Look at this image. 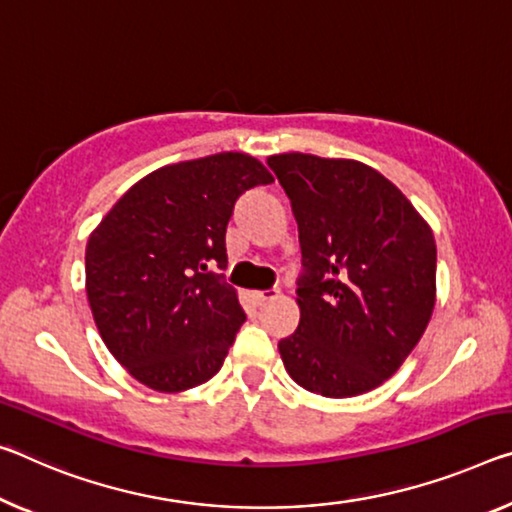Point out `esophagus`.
<instances>
[{
    "instance_id": "obj_1",
    "label": "esophagus",
    "mask_w": 512,
    "mask_h": 512,
    "mask_svg": "<svg viewBox=\"0 0 512 512\" xmlns=\"http://www.w3.org/2000/svg\"><path fill=\"white\" fill-rule=\"evenodd\" d=\"M278 294H280L278 289H264V291H253V298L259 305H264V303H269V300L278 298Z\"/></svg>"
}]
</instances>
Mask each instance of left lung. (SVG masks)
I'll use <instances>...</instances> for the list:
<instances>
[{"instance_id": "8db88e82", "label": "left lung", "mask_w": 512, "mask_h": 512, "mask_svg": "<svg viewBox=\"0 0 512 512\" xmlns=\"http://www.w3.org/2000/svg\"><path fill=\"white\" fill-rule=\"evenodd\" d=\"M266 164L291 200L303 253L300 323L278 344L285 369L328 399L371 392L394 376L431 321L433 230L360 161L285 152Z\"/></svg>"}]
</instances>
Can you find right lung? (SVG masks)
<instances>
[{
  "instance_id": "1",
  "label": "right lung",
  "mask_w": 512,
  "mask_h": 512,
  "mask_svg": "<svg viewBox=\"0 0 512 512\" xmlns=\"http://www.w3.org/2000/svg\"><path fill=\"white\" fill-rule=\"evenodd\" d=\"M273 175L255 157L218 152L136 182L86 246V296L113 358L157 392L216 376L246 321L227 285L234 202Z\"/></svg>"
}]
</instances>
